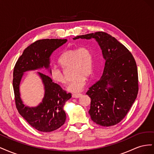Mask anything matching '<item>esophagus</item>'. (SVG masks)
<instances>
[{
	"label": "esophagus",
	"mask_w": 154,
	"mask_h": 154,
	"mask_svg": "<svg viewBox=\"0 0 154 154\" xmlns=\"http://www.w3.org/2000/svg\"><path fill=\"white\" fill-rule=\"evenodd\" d=\"M82 96V94H73L72 95V97H74V98H79V97H81Z\"/></svg>",
	"instance_id": "1"
}]
</instances>
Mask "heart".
<instances>
[{
	"label": "heart",
	"mask_w": 154,
	"mask_h": 154,
	"mask_svg": "<svg viewBox=\"0 0 154 154\" xmlns=\"http://www.w3.org/2000/svg\"><path fill=\"white\" fill-rule=\"evenodd\" d=\"M63 68L72 67L74 78L69 83L67 90L71 92H81L84 88L86 78L90 77L93 72V60L91 51L87 47L75 48L67 50L58 60ZM49 76L57 83L65 84L66 78L61 70L52 67L49 71Z\"/></svg>",
	"instance_id": "heart-1"
}]
</instances>
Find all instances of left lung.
Segmentation results:
<instances>
[{
    "instance_id": "1",
    "label": "left lung",
    "mask_w": 154,
    "mask_h": 154,
    "mask_svg": "<svg viewBox=\"0 0 154 154\" xmlns=\"http://www.w3.org/2000/svg\"><path fill=\"white\" fill-rule=\"evenodd\" d=\"M95 39L105 61L103 74L89 88L91 119L103 127L119 123L127 114L138 93V74L131 53L114 37L104 32L77 36L76 39Z\"/></svg>"
}]
</instances>
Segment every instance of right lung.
I'll return each instance as SVG.
<instances>
[{"label": "right lung", "mask_w": 154, "mask_h": 154, "mask_svg": "<svg viewBox=\"0 0 154 154\" xmlns=\"http://www.w3.org/2000/svg\"><path fill=\"white\" fill-rule=\"evenodd\" d=\"M67 39H42L31 44L23 52L14 67L13 86L17 109L31 127L43 132L59 128L66 122L63 110L71 93L62 90L45 74L37 72L43 83L44 96L36 106H26L21 99L20 84L26 72L46 69L50 71V57L54 51L67 42Z\"/></svg>", "instance_id": "add662e5"}]
</instances>
